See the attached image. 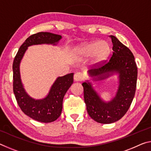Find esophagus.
<instances>
[{
	"label": "esophagus",
	"instance_id": "34e87169",
	"mask_svg": "<svg viewBox=\"0 0 151 151\" xmlns=\"http://www.w3.org/2000/svg\"><path fill=\"white\" fill-rule=\"evenodd\" d=\"M84 78L83 75L81 73H76L74 75V80L75 81H82Z\"/></svg>",
	"mask_w": 151,
	"mask_h": 151
}]
</instances>
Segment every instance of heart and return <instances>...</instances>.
<instances>
[{
	"mask_svg": "<svg viewBox=\"0 0 151 151\" xmlns=\"http://www.w3.org/2000/svg\"><path fill=\"white\" fill-rule=\"evenodd\" d=\"M76 53L81 57L93 56L94 63L101 62L108 57L111 51L110 45L107 42L93 41L85 42L76 48Z\"/></svg>",
	"mask_w": 151,
	"mask_h": 151,
	"instance_id": "heart-1",
	"label": "heart"
}]
</instances>
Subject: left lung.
I'll return each mask as SVG.
<instances>
[{
    "instance_id": "obj_1",
    "label": "left lung",
    "mask_w": 151,
    "mask_h": 151,
    "mask_svg": "<svg viewBox=\"0 0 151 151\" xmlns=\"http://www.w3.org/2000/svg\"><path fill=\"white\" fill-rule=\"evenodd\" d=\"M113 52L109 60L94 66L89 73L91 76L103 79L109 73L118 72L120 84L113 100L105 103L91 87L90 83H83L84 99L88 114L96 122L102 124L112 123L123 116L133 100L137 87V66L133 54L114 36L111 35Z\"/></svg>"
}]
</instances>
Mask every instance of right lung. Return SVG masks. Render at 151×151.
<instances>
[{"label": "right lung", "mask_w": 151, "mask_h": 151, "mask_svg": "<svg viewBox=\"0 0 151 151\" xmlns=\"http://www.w3.org/2000/svg\"><path fill=\"white\" fill-rule=\"evenodd\" d=\"M61 36L47 32H40L30 35L19 48L12 65L13 92L21 111L35 121L51 122L61 114L64 96L73 83V73L58 77L53 84L48 96L42 100H35L24 91L20 78L19 65L27 47L32 45L54 44L61 39Z\"/></svg>", "instance_id": "1"}]
</instances>
